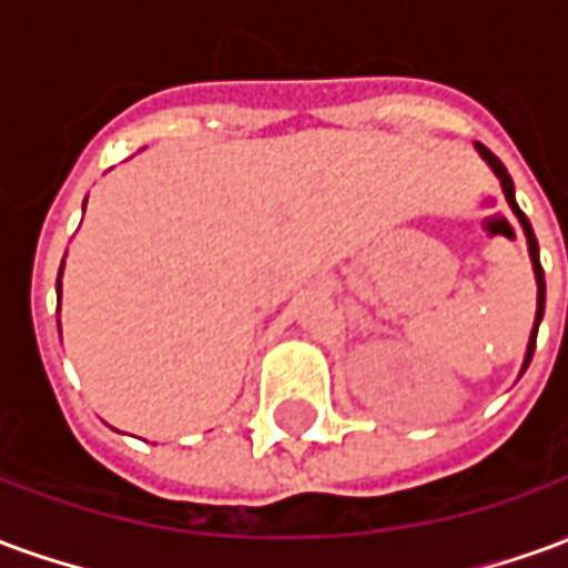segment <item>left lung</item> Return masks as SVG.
<instances>
[{
	"mask_svg": "<svg viewBox=\"0 0 568 568\" xmlns=\"http://www.w3.org/2000/svg\"><path fill=\"white\" fill-rule=\"evenodd\" d=\"M477 154L484 158V161L489 163V170L496 173V179L501 182V191H505V200H508V206L514 210V215L520 219V224H524V234H526V243H529V258H532V271H536V283H538V310H536V325H532V334H529V346H526V358H524V368H520V374H524L526 368H529V362H532V353H536V334H538V322H541V316H545V271H541V261H538V243H536V234H532V224H529V219H526L524 212H520V206H517V200H514V182L511 175H508V170H505V163L493 154V151L487 149V145H480L477 142L475 145Z\"/></svg>",
	"mask_w": 568,
	"mask_h": 568,
	"instance_id": "8db88e82",
	"label": "left lung"
}]
</instances>
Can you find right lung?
I'll return each mask as SVG.
<instances>
[{"label": "right lung", "mask_w": 568, "mask_h": 568, "mask_svg": "<svg viewBox=\"0 0 568 568\" xmlns=\"http://www.w3.org/2000/svg\"><path fill=\"white\" fill-rule=\"evenodd\" d=\"M60 273H63V267H60ZM57 292H60V280H57Z\"/></svg>", "instance_id": "1"}]
</instances>
